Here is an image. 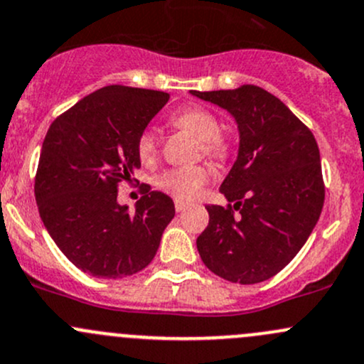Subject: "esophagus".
<instances>
[{
	"mask_svg": "<svg viewBox=\"0 0 364 364\" xmlns=\"http://www.w3.org/2000/svg\"><path fill=\"white\" fill-rule=\"evenodd\" d=\"M189 208V203H186V201H181V200H175V210L177 212H183V210Z\"/></svg>",
	"mask_w": 364,
	"mask_h": 364,
	"instance_id": "34e87169",
	"label": "esophagus"
}]
</instances>
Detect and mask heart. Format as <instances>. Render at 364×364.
Instances as JSON below:
<instances>
[{"instance_id": "obj_1", "label": "heart", "mask_w": 364, "mask_h": 364, "mask_svg": "<svg viewBox=\"0 0 364 364\" xmlns=\"http://www.w3.org/2000/svg\"><path fill=\"white\" fill-rule=\"evenodd\" d=\"M173 122L178 127L196 134L203 145L205 154L215 159H226L230 154V141L219 133L220 126L215 115L203 107H189L173 115ZM159 149V134L154 127H147L140 133L136 144L138 156L141 161L154 159ZM208 181V170L205 166H178L163 171L157 177V187L178 200H193L201 187Z\"/></svg>"}]
</instances>
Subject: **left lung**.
I'll return each instance as SVG.
<instances>
[{
  "instance_id": "obj_1",
  "label": "left lung",
  "mask_w": 364,
  "mask_h": 364,
  "mask_svg": "<svg viewBox=\"0 0 364 364\" xmlns=\"http://www.w3.org/2000/svg\"><path fill=\"white\" fill-rule=\"evenodd\" d=\"M193 95L226 108L240 131L238 157L220 186L230 203L207 205L198 252L210 272L230 282H263L293 261L319 220V147L312 131L263 87Z\"/></svg>"
}]
</instances>
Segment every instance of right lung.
Returning a JSON list of instances; mask_svg holds the SVG:
<instances>
[{
    "mask_svg": "<svg viewBox=\"0 0 364 364\" xmlns=\"http://www.w3.org/2000/svg\"><path fill=\"white\" fill-rule=\"evenodd\" d=\"M168 100L152 89L107 85L45 134L35 177L40 217L61 252L89 275L122 279L144 269L175 217L171 198L151 186L134 212L117 203L119 183L140 168L138 136Z\"/></svg>",
    "mask_w": 364,
    "mask_h": 364,
    "instance_id": "1",
    "label": "right lung"
}]
</instances>
